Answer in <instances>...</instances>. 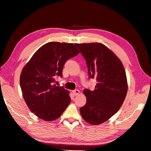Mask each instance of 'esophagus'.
I'll use <instances>...</instances> for the list:
<instances>
[{"label":"esophagus","mask_w":151,"mask_h":151,"mask_svg":"<svg viewBox=\"0 0 151 151\" xmlns=\"http://www.w3.org/2000/svg\"><path fill=\"white\" fill-rule=\"evenodd\" d=\"M73 93L74 95L76 96V95H78L79 93H80V91L78 90V89H75V90L73 91Z\"/></svg>","instance_id":"1"}]
</instances>
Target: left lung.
Here are the masks:
<instances>
[{"mask_svg":"<svg viewBox=\"0 0 151 151\" xmlns=\"http://www.w3.org/2000/svg\"><path fill=\"white\" fill-rule=\"evenodd\" d=\"M75 45L85 58L90 77L97 81L94 91H83L86 103L80 109L81 114L88 123L100 124L111 118L123 103L128 91L126 73L121 60L102 43Z\"/></svg>","mask_w":151,"mask_h":151,"instance_id":"8db88e82","label":"left lung"}]
</instances>
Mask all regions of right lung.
<instances>
[{"label": "right lung", "instance_id": "add662e5", "mask_svg": "<svg viewBox=\"0 0 151 151\" xmlns=\"http://www.w3.org/2000/svg\"><path fill=\"white\" fill-rule=\"evenodd\" d=\"M78 54L73 43L49 42L36 51L22 68V96L30 111L39 119L55 121L70 103L69 91L53 83L56 76H62L66 61Z\"/></svg>", "mask_w": 151, "mask_h": 151}]
</instances>
